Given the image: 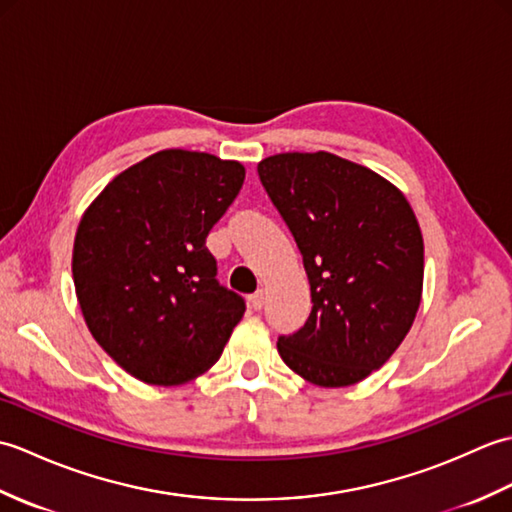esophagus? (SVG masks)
Listing matches in <instances>:
<instances>
[{
	"label": "esophagus",
	"instance_id": "34e87169",
	"mask_svg": "<svg viewBox=\"0 0 512 512\" xmlns=\"http://www.w3.org/2000/svg\"><path fill=\"white\" fill-rule=\"evenodd\" d=\"M250 308L253 310H262L264 308V301H266V290L264 288H259L255 295H250Z\"/></svg>",
	"mask_w": 512,
	"mask_h": 512
}]
</instances>
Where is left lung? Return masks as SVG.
<instances>
[{
    "instance_id": "1",
    "label": "left lung",
    "mask_w": 512,
    "mask_h": 512,
    "mask_svg": "<svg viewBox=\"0 0 512 512\" xmlns=\"http://www.w3.org/2000/svg\"><path fill=\"white\" fill-rule=\"evenodd\" d=\"M259 180L301 250L312 312L279 336L284 363L319 387H350L405 341L422 299V231L396 184L330 151L268 156Z\"/></svg>"
}]
</instances>
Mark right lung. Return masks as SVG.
Returning <instances> with one entry per match:
<instances>
[{
  "label": "right lung",
  "instance_id": "right-lung-1",
  "mask_svg": "<svg viewBox=\"0 0 512 512\" xmlns=\"http://www.w3.org/2000/svg\"><path fill=\"white\" fill-rule=\"evenodd\" d=\"M244 176L237 160L162 149L114 176L81 215L72 279L85 325L147 385L204 374L244 317V299L217 284L206 248Z\"/></svg>",
  "mask_w": 512,
  "mask_h": 512
}]
</instances>
